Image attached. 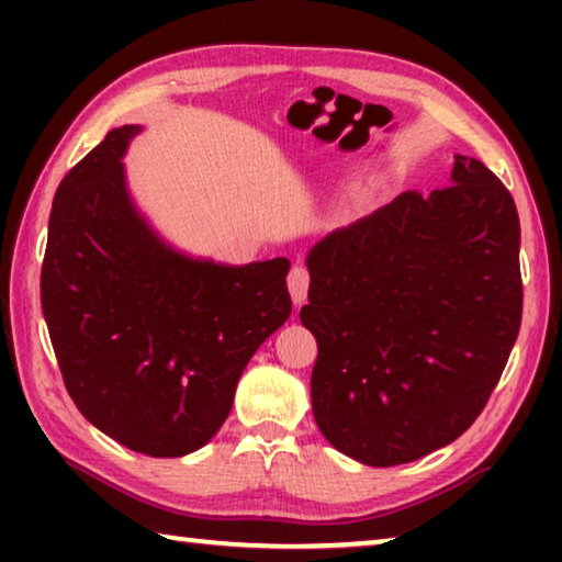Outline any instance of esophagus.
I'll return each mask as SVG.
<instances>
[{"instance_id":"obj_1","label":"esophagus","mask_w":562,"mask_h":562,"mask_svg":"<svg viewBox=\"0 0 562 562\" xmlns=\"http://www.w3.org/2000/svg\"><path fill=\"white\" fill-rule=\"evenodd\" d=\"M288 288H290V294H292V302L297 304H304L307 302V290H310V272L302 268V265H294L290 278H288Z\"/></svg>"}]
</instances>
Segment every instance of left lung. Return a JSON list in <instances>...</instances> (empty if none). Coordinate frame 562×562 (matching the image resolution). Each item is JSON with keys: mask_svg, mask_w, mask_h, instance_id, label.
I'll return each instance as SVG.
<instances>
[{"mask_svg": "<svg viewBox=\"0 0 562 562\" xmlns=\"http://www.w3.org/2000/svg\"><path fill=\"white\" fill-rule=\"evenodd\" d=\"M453 158L451 186L406 190L307 252L312 414L337 451L374 469L459 439L520 329L516 203L481 160Z\"/></svg>", "mask_w": 562, "mask_h": 562, "instance_id": "obj_1", "label": "left lung"}]
</instances>
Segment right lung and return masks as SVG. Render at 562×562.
I'll return each instance as SVG.
<instances>
[{
	"label": "right lung",
	"instance_id": "right-lung-1",
	"mask_svg": "<svg viewBox=\"0 0 562 562\" xmlns=\"http://www.w3.org/2000/svg\"><path fill=\"white\" fill-rule=\"evenodd\" d=\"M113 128L54 195L42 310L79 412L131 451L176 459L213 439L255 351L288 322V258H193L133 201Z\"/></svg>",
	"mask_w": 562,
	"mask_h": 562
}]
</instances>
